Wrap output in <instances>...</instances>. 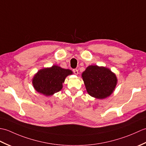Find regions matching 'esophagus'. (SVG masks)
<instances>
[{"instance_id": "1", "label": "esophagus", "mask_w": 146, "mask_h": 146, "mask_svg": "<svg viewBox=\"0 0 146 146\" xmlns=\"http://www.w3.org/2000/svg\"><path fill=\"white\" fill-rule=\"evenodd\" d=\"M73 72H74V73L75 74V75H78V70H76V69H74Z\"/></svg>"}]
</instances>
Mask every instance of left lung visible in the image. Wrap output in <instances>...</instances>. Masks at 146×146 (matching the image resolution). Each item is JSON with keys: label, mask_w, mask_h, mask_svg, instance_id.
Returning <instances> with one entry per match:
<instances>
[{"label": "left lung", "mask_w": 146, "mask_h": 146, "mask_svg": "<svg viewBox=\"0 0 146 146\" xmlns=\"http://www.w3.org/2000/svg\"><path fill=\"white\" fill-rule=\"evenodd\" d=\"M88 94L97 99L109 97L117 84L116 75L109 68L97 65H90L82 75Z\"/></svg>", "instance_id": "1"}]
</instances>
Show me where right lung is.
<instances>
[{"mask_svg": "<svg viewBox=\"0 0 146 146\" xmlns=\"http://www.w3.org/2000/svg\"><path fill=\"white\" fill-rule=\"evenodd\" d=\"M73 71L64 69L57 65L41 69L34 75L32 83L34 88L46 97H49L60 92L63 88V83L68 75Z\"/></svg>", "mask_w": 146, "mask_h": 146, "instance_id": "right-lung-1", "label": "right lung"}]
</instances>
